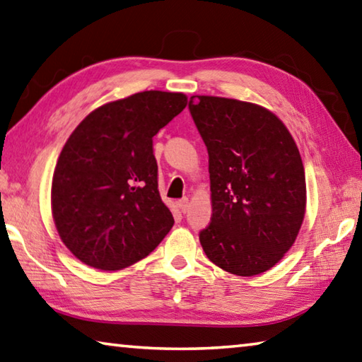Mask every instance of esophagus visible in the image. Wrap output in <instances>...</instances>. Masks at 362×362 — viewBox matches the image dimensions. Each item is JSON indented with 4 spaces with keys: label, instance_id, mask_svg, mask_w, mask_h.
I'll return each mask as SVG.
<instances>
[{
    "label": "esophagus",
    "instance_id": "34e87169",
    "mask_svg": "<svg viewBox=\"0 0 362 362\" xmlns=\"http://www.w3.org/2000/svg\"><path fill=\"white\" fill-rule=\"evenodd\" d=\"M178 208L181 213H186V211L189 209V199H182L178 202Z\"/></svg>",
    "mask_w": 362,
    "mask_h": 362
}]
</instances>
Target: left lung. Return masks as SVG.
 I'll use <instances>...</instances> for the list:
<instances>
[{
    "instance_id": "left-lung-1",
    "label": "left lung",
    "mask_w": 362,
    "mask_h": 362,
    "mask_svg": "<svg viewBox=\"0 0 362 362\" xmlns=\"http://www.w3.org/2000/svg\"><path fill=\"white\" fill-rule=\"evenodd\" d=\"M189 110L209 156L213 214L202 247L230 274H262L282 260L304 221L299 149L287 126L258 104L192 96Z\"/></svg>"
}]
</instances>
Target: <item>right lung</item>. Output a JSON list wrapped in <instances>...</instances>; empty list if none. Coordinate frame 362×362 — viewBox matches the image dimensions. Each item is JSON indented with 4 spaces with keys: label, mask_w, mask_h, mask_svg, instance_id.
Listing matches in <instances>:
<instances>
[{
    "label": "right lung",
    "mask_w": 362,
    "mask_h": 362,
    "mask_svg": "<svg viewBox=\"0 0 362 362\" xmlns=\"http://www.w3.org/2000/svg\"><path fill=\"white\" fill-rule=\"evenodd\" d=\"M186 105L182 93H135L98 107L69 135L52 178V216L81 263L127 268L173 227L159 194L153 137Z\"/></svg>",
    "instance_id": "right-lung-1"
}]
</instances>
